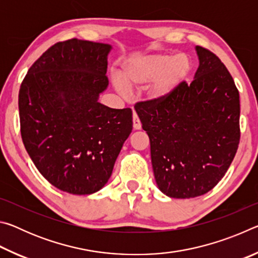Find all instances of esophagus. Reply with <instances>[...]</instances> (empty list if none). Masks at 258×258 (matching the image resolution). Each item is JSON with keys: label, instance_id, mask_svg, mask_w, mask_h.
<instances>
[{"label": "esophagus", "instance_id": "34e87169", "mask_svg": "<svg viewBox=\"0 0 258 258\" xmlns=\"http://www.w3.org/2000/svg\"><path fill=\"white\" fill-rule=\"evenodd\" d=\"M141 121L138 118L137 112L133 111V127L134 130H141Z\"/></svg>", "mask_w": 258, "mask_h": 258}]
</instances>
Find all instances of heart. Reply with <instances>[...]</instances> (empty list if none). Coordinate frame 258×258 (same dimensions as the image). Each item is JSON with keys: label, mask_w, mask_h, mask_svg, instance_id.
Segmentation results:
<instances>
[{"label": "heart", "mask_w": 258, "mask_h": 258, "mask_svg": "<svg viewBox=\"0 0 258 258\" xmlns=\"http://www.w3.org/2000/svg\"><path fill=\"white\" fill-rule=\"evenodd\" d=\"M191 59L185 53H151L138 58L124 66L120 78L128 87H147L151 101H163L175 92L191 72ZM119 78L113 85L119 94H125V86Z\"/></svg>", "instance_id": "obj_1"}]
</instances>
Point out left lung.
<instances>
[{
  "instance_id": "obj_1",
  "label": "left lung",
  "mask_w": 258,
  "mask_h": 258,
  "mask_svg": "<svg viewBox=\"0 0 258 258\" xmlns=\"http://www.w3.org/2000/svg\"><path fill=\"white\" fill-rule=\"evenodd\" d=\"M199 66L163 101L135 106L150 140L158 189L171 198H195L225 175L238 149L239 92L232 76L211 51L196 46Z\"/></svg>"
}]
</instances>
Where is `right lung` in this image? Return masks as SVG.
Segmentation results:
<instances>
[{
	"label": "right lung",
	"mask_w": 258,
	"mask_h": 258,
	"mask_svg": "<svg viewBox=\"0 0 258 258\" xmlns=\"http://www.w3.org/2000/svg\"><path fill=\"white\" fill-rule=\"evenodd\" d=\"M110 44L73 38L56 43L29 68L19 91L21 138L52 185L73 195L107 184L133 128L130 108L99 102L108 89Z\"/></svg>",
	"instance_id": "1"
}]
</instances>
